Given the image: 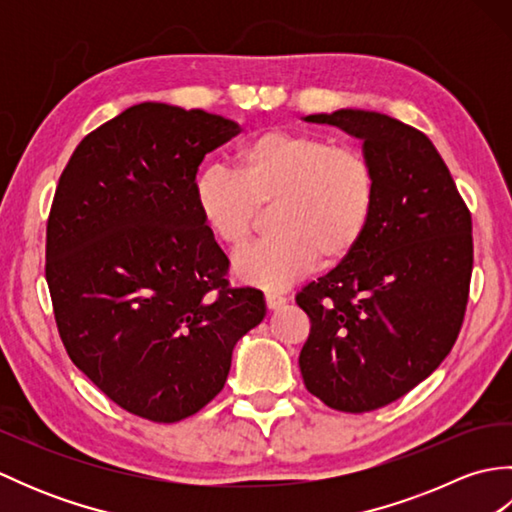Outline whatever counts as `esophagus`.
Returning a JSON list of instances; mask_svg holds the SVG:
<instances>
[{"label": "esophagus", "instance_id": "34e87169", "mask_svg": "<svg viewBox=\"0 0 512 512\" xmlns=\"http://www.w3.org/2000/svg\"><path fill=\"white\" fill-rule=\"evenodd\" d=\"M264 299H266V306L270 310H277V308H281L286 303V297L279 295V292H275V290H268L266 295H264Z\"/></svg>", "mask_w": 512, "mask_h": 512}]
</instances>
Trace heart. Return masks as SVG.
Returning a JSON list of instances; mask_svg holds the SVG:
<instances>
[{
	"instance_id": "b5f03b06",
	"label": "heart",
	"mask_w": 512,
	"mask_h": 512,
	"mask_svg": "<svg viewBox=\"0 0 512 512\" xmlns=\"http://www.w3.org/2000/svg\"><path fill=\"white\" fill-rule=\"evenodd\" d=\"M235 173L204 167L193 204L217 242L231 253L255 237L262 209L273 206V235L235 259L242 281L281 288L321 259L336 266L354 255L372 226L378 169L363 147L299 129H262L237 145Z\"/></svg>"
}]
</instances>
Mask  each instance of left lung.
<instances>
[{"label": "left lung", "mask_w": 512, "mask_h": 512, "mask_svg": "<svg viewBox=\"0 0 512 512\" xmlns=\"http://www.w3.org/2000/svg\"><path fill=\"white\" fill-rule=\"evenodd\" d=\"M363 140L380 180L365 239L297 292L310 334L299 354L312 396L345 413L389 405L458 339L473 273L471 211L427 134L365 110L306 116Z\"/></svg>", "instance_id": "8db88e82"}]
</instances>
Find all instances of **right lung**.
Listing matches in <instances>:
<instances>
[{
	"mask_svg": "<svg viewBox=\"0 0 512 512\" xmlns=\"http://www.w3.org/2000/svg\"><path fill=\"white\" fill-rule=\"evenodd\" d=\"M239 125L140 103L85 136L46 226V281L72 363L118 407L178 422L220 394L235 343L262 323L257 288L228 284L193 182Z\"/></svg>",
	"mask_w": 512,
	"mask_h": 512,
	"instance_id": "obj_1",
	"label": "right lung"
}]
</instances>
